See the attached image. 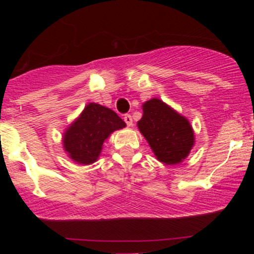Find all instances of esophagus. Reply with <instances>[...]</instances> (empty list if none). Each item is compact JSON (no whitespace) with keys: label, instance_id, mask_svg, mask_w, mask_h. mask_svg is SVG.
<instances>
[{"label":"esophagus","instance_id":"34e87169","mask_svg":"<svg viewBox=\"0 0 254 254\" xmlns=\"http://www.w3.org/2000/svg\"><path fill=\"white\" fill-rule=\"evenodd\" d=\"M124 122L127 123V127H131L132 125V117L130 115H125L124 116Z\"/></svg>","mask_w":254,"mask_h":254}]
</instances>
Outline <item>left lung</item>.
<instances>
[{"mask_svg":"<svg viewBox=\"0 0 254 254\" xmlns=\"http://www.w3.org/2000/svg\"><path fill=\"white\" fill-rule=\"evenodd\" d=\"M143 116L137 127L159 161L166 165L180 164L194 144L190 122L160 99L142 105Z\"/></svg>","mask_w":254,"mask_h":254,"instance_id":"left-lung-1","label":"left lung"}]
</instances>
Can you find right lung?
I'll use <instances>...</instances> for the list:
<instances>
[{"label":"right lung","instance_id":"obj_1","mask_svg":"<svg viewBox=\"0 0 254 254\" xmlns=\"http://www.w3.org/2000/svg\"><path fill=\"white\" fill-rule=\"evenodd\" d=\"M127 127L115 111L90 103L63 133V147L72 161L90 165L98 160L105 139Z\"/></svg>","mask_w":254,"mask_h":254}]
</instances>
